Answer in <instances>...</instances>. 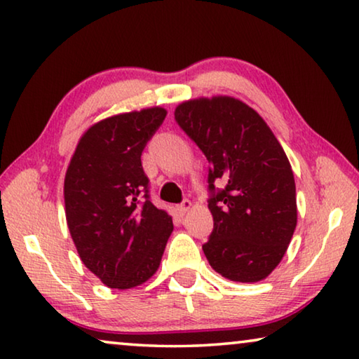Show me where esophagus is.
<instances>
[{"mask_svg":"<svg viewBox=\"0 0 359 359\" xmlns=\"http://www.w3.org/2000/svg\"><path fill=\"white\" fill-rule=\"evenodd\" d=\"M190 209H191V201H190V199H184V201H182V204L179 205V212H180L182 215L187 214V212L190 210Z\"/></svg>","mask_w":359,"mask_h":359,"instance_id":"obj_1","label":"esophagus"}]
</instances>
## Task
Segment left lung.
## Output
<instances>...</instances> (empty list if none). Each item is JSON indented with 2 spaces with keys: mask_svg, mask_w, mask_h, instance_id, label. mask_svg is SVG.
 <instances>
[{
  "mask_svg": "<svg viewBox=\"0 0 359 359\" xmlns=\"http://www.w3.org/2000/svg\"><path fill=\"white\" fill-rule=\"evenodd\" d=\"M174 117L210 163L214 229L203 245L205 258L233 282L263 280L297 223L294 175L280 142L257 111L231 96L185 101ZM218 180L223 189L215 188Z\"/></svg>",
  "mask_w": 359,
  "mask_h": 359,
  "instance_id": "8db88e82",
  "label": "left lung"
}]
</instances>
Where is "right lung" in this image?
I'll use <instances>...</instances> for the list:
<instances>
[{"label":"right lung","instance_id":"add662e5","mask_svg":"<svg viewBox=\"0 0 359 359\" xmlns=\"http://www.w3.org/2000/svg\"><path fill=\"white\" fill-rule=\"evenodd\" d=\"M163 107L118 114L83 133L65 177L66 222L79 257L109 288L142 285L161 263L172 218L150 201L145 145Z\"/></svg>","mask_w":359,"mask_h":359}]
</instances>
